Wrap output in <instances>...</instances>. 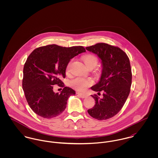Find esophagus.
<instances>
[{
	"instance_id": "esophagus-1",
	"label": "esophagus",
	"mask_w": 158,
	"mask_h": 158,
	"mask_svg": "<svg viewBox=\"0 0 158 158\" xmlns=\"http://www.w3.org/2000/svg\"><path fill=\"white\" fill-rule=\"evenodd\" d=\"M77 94H78V95H79L80 97H81L83 98L86 97V95L85 94H82V93H80V92H77Z\"/></svg>"
}]
</instances>
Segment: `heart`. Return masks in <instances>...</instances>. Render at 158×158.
<instances>
[{"label": "heart", "mask_w": 158, "mask_h": 158, "mask_svg": "<svg viewBox=\"0 0 158 158\" xmlns=\"http://www.w3.org/2000/svg\"><path fill=\"white\" fill-rule=\"evenodd\" d=\"M83 60L85 65L88 68L90 67H95L98 63L97 58L93 55H88L84 56L83 57ZM72 64V61H70L68 64L67 69L69 70ZM92 81L90 79H85L81 77H77L72 80L70 82V86L75 89L79 91H83L86 89L88 86L90 85Z\"/></svg>", "instance_id": "obj_1"}]
</instances>
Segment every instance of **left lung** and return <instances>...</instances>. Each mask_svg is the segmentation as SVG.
<instances>
[{
    "label": "left lung",
    "mask_w": 158,
    "mask_h": 158,
    "mask_svg": "<svg viewBox=\"0 0 158 158\" xmlns=\"http://www.w3.org/2000/svg\"><path fill=\"white\" fill-rule=\"evenodd\" d=\"M96 54L102 61V72L99 81L92 90L103 92L102 98L91 95L95 101L94 106L88 110L91 117L99 120L115 115L124 105L130 92L132 73L127 55L118 47L97 43L86 47Z\"/></svg>",
    "instance_id": "1"
}]
</instances>
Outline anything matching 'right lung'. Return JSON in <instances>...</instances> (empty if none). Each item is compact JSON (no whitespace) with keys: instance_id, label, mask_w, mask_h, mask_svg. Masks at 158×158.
Listing matches in <instances>:
<instances>
[{"instance_id":"1","label":"right lung","mask_w":158,"mask_h":158,"mask_svg":"<svg viewBox=\"0 0 158 158\" xmlns=\"http://www.w3.org/2000/svg\"><path fill=\"white\" fill-rule=\"evenodd\" d=\"M83 46L63 47L52 44L35 49L28 56L23 70V89L31 109L45 118L55 117L66 108L69 97L75 91L65 87L61 81L70 59L85 52ZM63 87L60 94L53 85Z\"/></svg>"}]
</instances>
